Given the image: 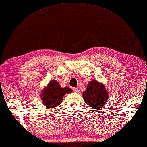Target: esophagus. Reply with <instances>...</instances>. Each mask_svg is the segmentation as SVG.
I'll return each instance as SVG.
<instances>
[{
    "label": "esophagus",
    "mask_w": 147,
    "mask_h": 147,
    "mask_svg": "<svg viewBox=\"0 0 147 147\" xmlns=\"http://www.w3.org/2000/svg\"><path fill=\"white\" fill-rule=\"evenodd\" d=\"M73 91L75 92H79V89H78V88H73Z\"/></svg>",
    "instance_id": "esophagus-1"
}]
</instances>
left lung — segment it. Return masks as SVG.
I'll return each instance as SVG.
<instances>
[{"instance_id":"1","label":"left lung","mask_w":147,"mask_h":147,"mask_svg":"<svg viewBox=\"0 0 147 147\" xmlns=\"http://www.w3.org/2000/svg\"><path fill=\"white\" fill-rule=\"evenodd\" d=\"M82 96L87 105L93 109H99L107 103L109 92L103 84L97 80H91L89 82Z\"/></svg>"}]
</instances>
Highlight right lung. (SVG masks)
I'll return each instance as SVG.
<instances>
[{
  "label": "right lung",
  "instance_id": "add662e5",
  "mask_svg": "<svg viewBox=\"0 0 147 147\" xmlns=\"http://www.w3.org/2000/svg\"><path fill=\"white\" fill-rule=\"evenodd\" d=\"M71 92L72 90L70 88H62L58 82L53 80L43 89L41 98L45 106L50 109H54L62 103L66 93H71Z\"/></svg>",
  "mask_w": 147,
  "mask_h": 147
}]
</instances>
